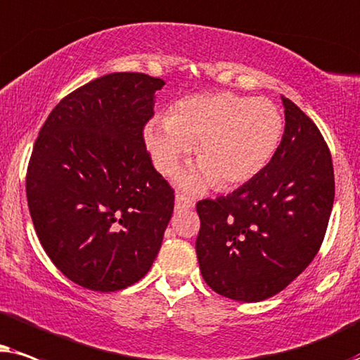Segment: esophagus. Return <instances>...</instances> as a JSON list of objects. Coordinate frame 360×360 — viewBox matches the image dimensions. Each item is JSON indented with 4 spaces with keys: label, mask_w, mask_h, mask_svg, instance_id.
I'll return each mask as SVG.
<instances>
[{
    "label": "esophagus",
    "mask_w": 360,
    "mask_h": 360,
    "mask_svg": "<svg viewBox=\"0 0 360 360\" xmlns=\"http://www.w3.org/2000/svg\"><path fill=\"white\" fill-rule=\"evenodd\" d=\"M176 210H186L194 207V200L188 198L184 194H176V202H174Z\"/></svg>",
    "instance_id": "esophagus-1"
}]
</instances>
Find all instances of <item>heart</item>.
Returning <instances> with one entry per match:
<instances>
[{"label":"heart","instance_id":"obj_1","mask_svg":"<svg viewBox=\"0 0 360 360\" xmlns=\"http://www.w3.org/2000/svg\"><path fill=\"white\" fill-rule=\"evenodd\" d=\"M143 136L162 174L174 172L195 146L200 165L177 176L183 189L199 193L214 183L227 189L248 183L268 165L283 136V117L265 98L198 94L177 100L167 117L151 118Z\"/></svg>","mask_w":360,"mask_h":360}]
</instances>
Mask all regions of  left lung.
<instances>
[{
    "label": "left lung",
    "mask_w": 360,
    "mask_h": 360,
    "mask_svg": "<svg viewBox=\"0 0 360 360\" xmlns=\"http://www.w3.org/2000/svg\"><path fill=\"white\" fill-rule=\"evenodd\" d=\"M285 133L270 162L227 198L198 202L202 278L225 298L257 303L313 262L334 202V171L318 127L281 95Z\"/></svg>",
    "instance_id": "1"
}]
</instances>
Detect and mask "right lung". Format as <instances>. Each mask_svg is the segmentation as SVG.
I'll list each match as a JSON object with an SVG mask.
<instances>
[{"label":"right lung","mask_w":360,"mask_h":360,"mask_svg":"<svg viewBox=\"0 0 360 360\" xmlns=\"http://www.w3.org/2000/svg\"><path fill=\"white\" fill-rule=\"evenodd\" d=\"M165 80L115 72L62 98L42 124L27 205L52 263L87 290H123L150 271L174 209L143 127Z\"/></svg>","instance_id":"1"}]
</instances>
